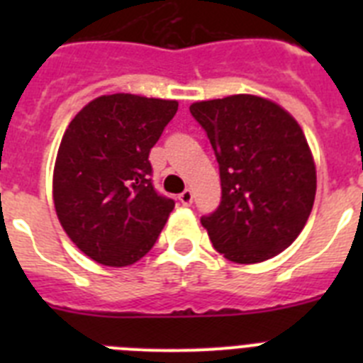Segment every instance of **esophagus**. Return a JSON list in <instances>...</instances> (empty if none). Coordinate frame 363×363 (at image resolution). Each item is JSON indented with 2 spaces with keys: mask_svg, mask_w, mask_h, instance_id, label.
<instances>
[{
  "mask_svg": "<svg viewBox=\"0 0 363 363\" xmlns=\"http://www.w3.org/2000/svg\"><path fill=\"white\" fill-rule=\"evenodd\" d=\"M178 200L182 201V203H184L185 207H189V205L192 203V191H191V189H185V191L182 192V194H179V196H178Z\"/></svg>",
  "mask_w": 363,
  "mask_h": 363,
  "instance_id": "esophagus-1",
  "label": "esophagus"
}]
</instances>
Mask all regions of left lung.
I'll return each instance as SVG.
<instances>
[{
	"label": "left lung",
	"mask_w": 363,
	"mask_h": 363,
	"mask_svg": "<svg viewBox=\"0 0 363 363\" xmlns=\"http://www.w3.org/2000/svg\"><path fill=\"white\" fill-rule=\"evenodd\" d=\"M220 167L221 201L201 216L214 249L259 264L298 238L313 211L316 169L303 130L269 99L234 94L191 105Z\"/></svg>",
	"instance_id": "left-lung-1"
}]
</instances>
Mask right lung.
<instances>
[{
  "label": "right lung",
  "instance_id": "right-lung-1",
  "mask_svg": "<svg viewBox=\"0 0 363 363\" xmlns=\"http://www.w3.org/2000/svg\"><path fill=\"white\" fill-rule=\"evenodd\" d=\"M178 101L99 96L67 127L54 165V207L67 236L89 258L125 267L158 240L174 200L152 185L149 152Z\"/></svg>",
  "mask_w": 363,
  "mask_h": 363
}]
</instances>
